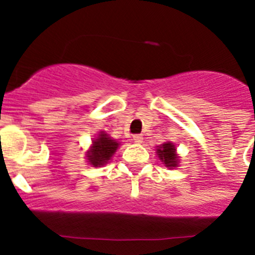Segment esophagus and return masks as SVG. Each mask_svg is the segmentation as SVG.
Returning <instances> with one entry per match:
<instances>
[{
    "label": "esophagus",
    "mask_w": 255,
    "mask_h": 255,
    "mask_svg": "<svg viewBox=\"0 0 255 255\" xmlns=\"http://www.w3.org/2000/svg\"><path fill=\"white\" fill-rule=\"evenodd\" d=\"M132 140L135 141V143H141V141H143V135H140V134H135L134 136H132Z\"/></svg>",
    "instance_id": "1"
}]
</instances>
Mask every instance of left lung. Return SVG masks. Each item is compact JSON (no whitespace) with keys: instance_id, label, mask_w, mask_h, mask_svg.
<instances>
[{"instance_id":"1","label":"left lung","mask_w":255,"mask_h":255,"mask_svg":"<svg viewBox=\"0 0 255 255\" xmlns=\"http://www.w3.org/2000/svg\"><path fill=\"white\" fill-rule=\"evenodd\" d=\"M158 158L166 164V167H176L177 166V155L175 145L172 143H164L157 149Z\"/></svg>"}]
</instances>
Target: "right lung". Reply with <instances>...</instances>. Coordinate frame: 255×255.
<instances>
[{
	"instance_id": "obj_1",
	"label": "right lung",
	"mask_w": 255,
	"mask_h": 255,
	"mask_svg": "<svg viewBox=\"0 0 255 255\" xmlns=\"http://www.w3.org/2000/svg\"><path fill=\"white\" fill-rule=\"evenodd\" d=\"M120 144L117 143L114 139L108 138L106 134H101L98 139L93 140V145H92L91 150L87 152V157L89 159V163L93 164L94 167H100L107 163L111 159L112 155L117 150Z\"/></svg>"
}]
</instances>
